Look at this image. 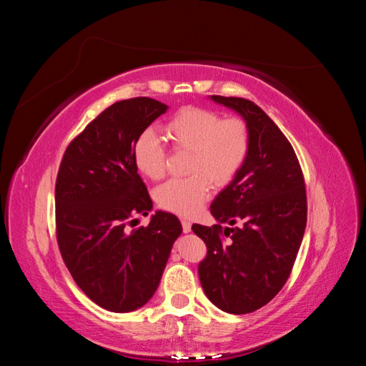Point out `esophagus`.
Instances as JSON below:
<instances>
[{"instance_id":"34e87169","label":"esophagus","mask_w":366,"mask_h":366,"mask_svg":"<svg viewBox=\"0 0 366 366\" xmlns=\"http://www.w3.org/2000/svg\"><path fill=\"white\" fill-rule=\"evenodd\" d=\"M182 227H183V232L184 234H187V232H191V227H192V223L187 218H182Z\"/></svg>"}]
</instances>
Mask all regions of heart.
<instances>
[{
    "instance_id": "1",
    "label": "heart",
    "mask_w": 366,
    "mask_h": 366,
    "mask_svg": "<svg viewBox=\"0 0 366 366\" xmlns=\"http://www.w3.org/2000/svg\"><path fill=\"white\" fill-rule=\"evenodd\" d=\"M174 151H189L184 179H172L156 191V200L164 210L177 215L200 212L210 195V187H224L244 164L250 149L247 122L237 116L221 117L214 109L186 107L163 125ZM136 168L151 180L166 174L168 149L152 131H145L132 147Z\"/></svg>"
}]
</instances>
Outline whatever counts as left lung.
Returning a JSON list of instances; mask_svg holds the SVG:
<instances>
[{"label":"left lung","mask_w":366,"mask_h":366,"mask_svg":"<svg viewBox=\"0 0 366 366\" xmlns=\"http://www.w3.org/2000/svg\"><path fill=\"white\" fill-rule=\"evenodd\" d=\"M212 101L244 117L250 149L235 179L210 204L218 224H192L207 247L198 276L210 302L246 315L269 304L292 273L307 226L305 180L290 142L258 105L215 94Z\"/></svg>","instance_id":"obj_1"}]
</instances>
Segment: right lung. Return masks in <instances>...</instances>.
Listing matches in <instances>:
<instances>
[{"mask_svg": "<svg viewBox=\"0 0 366 366\" xmlns=\"http://www.w3.org/2000/svg\"><path fill=\"white\" fill-rule=\"evenodd\" d=\"M166 108L151 97L108 107L70 142L58 171L61 257L79 289L108 312H132L149 301L182 234L179 218L162 210L148 226L127 227L152 207L132 147Z\"/></svg>", "mask_w": 366, "mask_h": 366, "instance_id": "obj_1", "label": "right lung"}]
</instances>
